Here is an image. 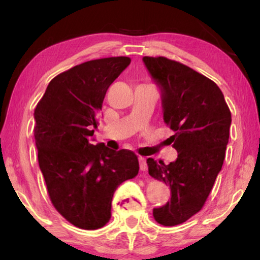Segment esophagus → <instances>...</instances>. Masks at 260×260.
Masks as SVG:
<instances>
[{"label":"esophagus","instance_id":"1","mask_svg":"<svg viewBox=\"0 0 260 260\" xmlns=\"http://www.w3.org/2000/svg\"><path fill=\"white\" fill-rule=\"evenodd\" d=\"M139 162H140V170L142 171V172H146V171H147V160H146V158L142 157V156H140L139 157Z\"/></svg>","mask_w":260,"mask_h":260}]
</instances>
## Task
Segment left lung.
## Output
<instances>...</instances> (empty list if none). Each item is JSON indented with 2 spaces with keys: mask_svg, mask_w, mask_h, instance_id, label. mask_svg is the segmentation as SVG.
I'll return each instance as SVG.
<instances>
[{
  "mask_svg": "<svg viewBox=\"0 0 260 260\" xmlns=\"http://www.w3.org/2000/svg\"><path fill=\"white\" fill-rule=\"evenodd\" d=\"M159 85L164 121L173 131L170 143L178 158L170 164L148 158L152 178L171 189V200L153 209L162 226H177L200 212L225 159L232 122L231 110L217 83L180 61L143 57Z\"/></svg>",
  "mask_w": 260,
  "mask_h": 260,
  "instance_id": "1",
  "label": "left lung"
}]
</instances>
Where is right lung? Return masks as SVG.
Masks as SVG:
<instances>
[{"instance_id": "obj_1", "label": "right lung", "mask_w": 260, "mask_h": 260, "mask_svg": "<svg viewBox=\"0 0 260 260\" xmlns=\"http://www.w3.org/2000/svg\"><path fill=\"white\" fill-rule=\"evenodd\" d=\"M129 57L88 60L49 82L34 110L39 166L54 208L73 226L94 231L111 218L113 193L139 173L133 151L89 142L110 85Z\"/></svg>"}]
</instances>
